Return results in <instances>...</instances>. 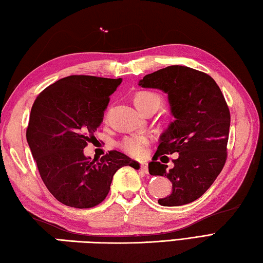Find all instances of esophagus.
<instances>
[{
	"label": "esophagus",
	"instance_id": "esophagus-1",
	"mask_svg": "<svg viewBox=\"0 0 263 263\" xmlns=\"http://www.w3.org/2000/svg\"><path fill=\"white\" fill-rule=\"evenodd\" d=\"M140 169H141V171H144L145 174L148 173V164H147V162H141V163H140Z\"/></svg>",
	"mask_w": 263,
	"mask_h": 263
}]
</instances>
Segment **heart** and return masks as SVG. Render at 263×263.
Wrapping results in <instances>:
<instances>
[{"label":"heart","mask_w":263,"mask_h":263,"mask_svg":"<svg viewBox=\"0 0 263 263\" xmlns=\"http://www.w3.org/2000/svg\"><path fill=\"white\" fill-rule=\"evenodd\" d=\"M135 104L141 112H144L147 109L155 108L159 109L162 103V98L155 92L151 90H140L135 95ZM148 144V138L144 135L130 136L124 138L121 142V147L124 152L132 156L139 157L145 154V147Z\"/></svg>","instance_id":"b5f03b06"}]
</instances>
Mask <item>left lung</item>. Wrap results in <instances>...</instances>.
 <instances>
[{"label":"left lung","mask_w":263,"mask_h":263,"mask_svg":"<svg viewBox=\"0 0 263 263\" xmlns=\"http://www.w3.org/2000/svg\"><path fill=\"white\" fill-rule=\"evenodd\" d=\"M144 88L168 94L175 121L160 136V145L148 164L153 176H164L173 183V193L159 200L174 207L199 199L221 173L227 160L230 111L215 80L201 71L171 65L139 80ZM179 153L174 168L156 160L160 155Z\"/></svg>","instance_id":"8db88e82"}]
</instances>
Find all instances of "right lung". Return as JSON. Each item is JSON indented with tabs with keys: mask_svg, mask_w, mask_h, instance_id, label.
Here are the masks:
<instances>
[{
	"mask_svg": "<svg viewBox=\"0 0 263 263\" xmlns=\"http://www.w3.org/2000/svg\"><path fill=\"white\" fill-rule=\"evenodd\" d=\"M121 83L122 78L70 76L48 86L33 103L27 144L47 189L65 206H97L106 199L119 168H139L117 151L98 161L84 154Z\"/></svg>",
	"mask_w": 263,
	"mask_h": 263,
	"instance_id": "1",
	"label": "right lung"
}]
</instances>
